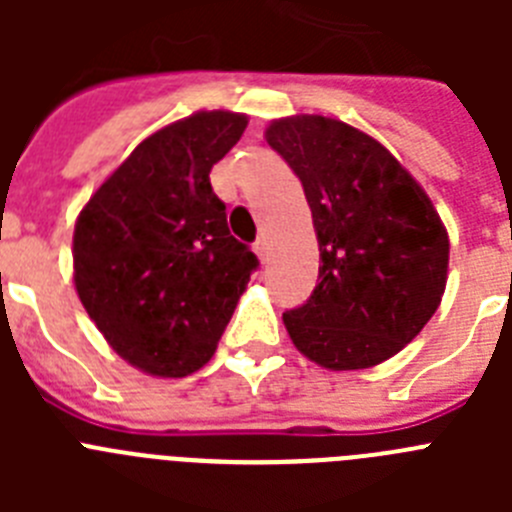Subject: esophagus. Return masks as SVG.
<instances>
[{"instance_id":"obj_1","label":"esophagus","mask_w":512,"mask_h":512,"mask_svg":"<svg viewBox=\"0 0 512 512\" xmlns=\"http://www.w3.org/2000/svg\"><path fill=\"white\" fill-rule=\"evenodd\" d=\"M253 251H256V256H259L261 261H266V259H269V243H266V238H264V235H261L259 241L253 243Z\"/></svg>"}]
</instances>
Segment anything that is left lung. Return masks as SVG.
Returning a JSON list of instances; mask_svg holds the SVG:
<instances>
[{"label":"left lung","mask_w":512,"mask_h":512,"mask_svg":"<svg viewBox=\"0 0 512 512\" xmlns=\"http://www.w3.org/2000/svg\"><path fill=\"white\" fill-rule=\"evenodd\" d=\"M266 140L302 182L320 246L310 300L284 312L289 338L333 372L382 364L441 305L449 269L441 217L400 161L346 122L284 117Z\"/></svg>","instance_id":"left-lung-1"}]
</instances>
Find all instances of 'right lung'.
Listing matches in <instances>:
<instances>
[{
  "instance_id": "1",
  "label": "right lung",
  "mask_w": 512,
  "mask_h": 512,
  "mask_svg": "<svg viewBox=\"0 0 512 512\" xmlns=\"http://www.w3.org/2000/svg\"><path fill=\"white\" fill-rule=\"evenodd\" d=\"M246 115L197 112L146 138L94 192L74 230V282L107 343L156 377L210 361L259 269L228 230L212 166Z\"/></svg>"
}]
</instances>
